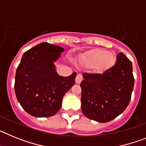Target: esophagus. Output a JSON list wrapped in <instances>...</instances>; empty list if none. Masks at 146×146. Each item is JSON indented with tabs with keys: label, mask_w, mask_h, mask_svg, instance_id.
I'll return each instance as SVG.
<instances>
[{
	"label": "esophagus",
	"mask_w": 146,
	"mask_h": 146,
	"mask_svg": "<svg viewBox=\"0 0 146 146\" xmlns=\"http://www.w3.org/2000/svg\"><path fill=\"white\" fill-rule=\"evenodd\" d=\"M82 80H83V77H82V76L80 74H77V77H76V78H75V81H76V82H77V84H80V83L82 82Z\"/></svg>",
	"instance_id": "esophagus-1"
}]
</instances>
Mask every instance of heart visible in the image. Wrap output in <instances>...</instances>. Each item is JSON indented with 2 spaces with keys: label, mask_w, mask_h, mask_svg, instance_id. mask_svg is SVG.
Masks as SVG:
<instances>
[{
  "label": "heart",
  "mask_w": 146,
  "mask_h": 146,
  "mask_svg": "<svg viewBox=\"0 0 146 146\" xmlns=\"http://www.w3.org/2000/svg\"><path fill=\"white\" fill-rule=\"evenodd\" d=\"M117 57L113 52L102 49H95L86 52L81 57L82 65L88 68L95 67L99 72H104L115 64Z\"/></svg>",
  "instance_id": "b5f03b06"
}]
</instances>
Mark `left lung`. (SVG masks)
<instances>
[{"instance_id":"8db88e82","label":"left lung","mask_w":146,"mask_h":146,"mask_svg":"<svg viewBox=\"0 0 146 146\" xmlns=\"http://www.w3.org/2000/svg\"><path fill=\"white\" fill-rule=\"evenodd\" d=\"M81 108L89 119L105 123L124 111L131 100L134 79L132 64L123 53L112 68L102 74H82Z\"/></svg>"}]
</instances>
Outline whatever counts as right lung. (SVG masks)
I'll return each mask as SVG.
<instances>
[{"label": "right lung", "instance_id": "right-lung-1", "mask_svg": "<svg viewBox=\"0 0 146 146\" xmlns=\"http://www.w3.org/2000/svg\"><path fill=\"white\" fill-rule=\"evenodd\" d=\"M64 48L42 42L23 54L15 74L17 99L33 116L45 118L58 113L66 93L74 86L77 74L62 77L53 62Z\"/></svg>", "mask_w": 146, "mask_h": 146}]
</instances>
